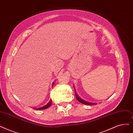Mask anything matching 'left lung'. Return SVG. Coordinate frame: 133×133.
<instances>
[{"label": "left lung", "mask_w": 133, "mask_h": 133, "mask_svg": "<svg viewBox=\"0 0 133 133\" xmlns=\"http://www.w3.org/2000/svg\"><path fill=\"white\" fill-rule=\"evenodd\" d=\"M74 87V86H73ZM74 91H75V95H76V97L77 99L80 103H82V104H85V105H94V104H97V103H89V102H86L85 101H84L83 99H82L81 98H80L79 97V96L76 94V90L74 89Z\"/></svg>", "instance_id": "1"}]
</instances>
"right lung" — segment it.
I'll list each match as a JSON object with an SVG mask.
<instances>
[{"label": "right lung", "mask_w": 133, "mask_h": 133, "mask_svg": "<svg viewBox=\"0 0 133 133\" xmlns=\"http://www.w3.org/2000/svg\"><path fill=\"white\" fill-rule=\"evenodd\" d=\"M54 82L53 83V86L54 85ZM51 100H50V101L48 102V103H47L45 105H44V106H43L42 107L36 108V109H35V110H43V109H47L48 107H49L51 105Z\"/></svg>", "instance_id": "1"}]
</instances>
